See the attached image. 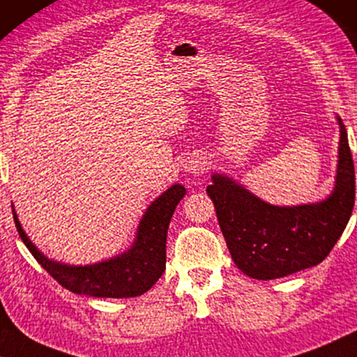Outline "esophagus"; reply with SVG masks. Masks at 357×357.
Returning <instances> with one entry per match:
<instances>
[{
  "mask_svg": "<svg viewBox=\"0 0 357 357\" xmlns=\"http://www.w3.org/2000/svg\"><path fill=\"white\" fill-rule=\"evenodd\" d=\"M184 168H185V172L199 174V173H204L205 163L200 158H190V160H188V162H185Z\"/></svg>",
  "mask_w": 357,
  "mask_h": 357,
  "instance_id": "obj_1",
  "label": "esophagus"
}]
</instances>
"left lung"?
<instances>
[{"mask_svg": "<svg viewBox=\"0 0 357 357\" xmlns=\"http://www.w3.org/2000/svg\"><path fill=\"white\" fill-rule=\"evenodd\" d=\"M340 123V160L333 194L320 204L277 207L222 174L207 194L231 257L250 278L275 280L314 267L333 249L354 207L356 178L348 134Z\"/></svg>", "mask_w": 357, "mask_h": 357, "instance_id": "obj_1", "label": "left lung"}]
</instances>
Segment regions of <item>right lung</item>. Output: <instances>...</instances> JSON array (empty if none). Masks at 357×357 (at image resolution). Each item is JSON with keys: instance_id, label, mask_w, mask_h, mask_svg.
<instances>
[{"instance_id": "1", "label": "right lung", "mask_w": 357, "mask_h": 357, "mask_svg": "<svg viewBox=\"0 0 357 357\" xmlns=\"http://www.w3.org/2000/svg\"><path fill=\"white\" fill-rule=\"evenodd\" d=\"M185 195L184 185L174 184L147 208L140 220L137 238L132 248L107 262L85 267H71L45 257L30 243L13 210L17 233L37 262L63 288L77 294L95 298H135L152 288L165 272L167 262V234L174 208Z\"/></svg>"}]
</instances>
